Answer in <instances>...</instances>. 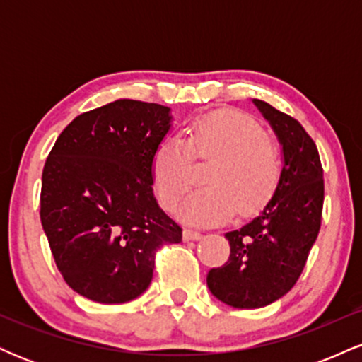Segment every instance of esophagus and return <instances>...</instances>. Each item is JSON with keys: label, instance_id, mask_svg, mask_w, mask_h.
<instances>
[{"label": "esophagus", "instance_id": "obj_1", "mask_svg": "<svg viewBox=\"0 0 362 362\" xmlns=\"http://www.w3.org/2000/svg\"><path fill=\"white\" fill-rule=\"evenodd\" d=\"M201 231L190 230V228H185L184 230V240L185 242H190V240H201Z\"/></svg>", "mask_w": 362, "mask_h": 362}]
</instances>
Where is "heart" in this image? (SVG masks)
I'll use <instances>...</instances> for the list:
<instances>
[{"instance_id":"b5f03b06","label":"heart","mask_w":362,"mask_h":362,"mask_svg":"<svg viewBox=\"0 0 362 362\" xmlns=\"http://www.w3.org/2000/svg\"><path fill=\"white\" fill-rule=\"evenodd\" d=\"M192 158L213 160L204 182L180 207L189 223L218 224L252 214L271 199L281 180L282 153L257 120L233 110L211 112L194 119L184 139L168 136L153 156V180L161 202L175 211L192 175Z\"/></svg>"}]
</instances>
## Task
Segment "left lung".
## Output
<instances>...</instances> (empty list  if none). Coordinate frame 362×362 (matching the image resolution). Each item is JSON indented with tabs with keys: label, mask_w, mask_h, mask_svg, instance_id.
<instances>
[{
	"label": "left lung",
	"mask_w": 362,
	"mask_h": 362,
	"mask_svg": "<svg viewBox=\"0 0 362 362\" xmlns=\"http://www.w3.org/2000/svg\"><path fill=\"white\" fill-rule=\"evenodd\" d=\"M282 146V173L262 213L228 231L230 259L207 274V288L233 308H262L300 279L322 224L323 168L318 149L296 119L253 98Z\"/></svg>",
	"instance_id": "8db88e82"
}]
</instances>
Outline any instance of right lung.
<instances>
[{
    "label": "right lung",
    "instance_id": "add662e5",
    "mask_svg": "<svg viewBox=\"0 0 362 362\" xmlns=\"http://www.w3.org/2000/svg\"><path fill=\"white\" fill-rule=\"evenodd\" d=\"M170 127L168 107L120 98L78 115L45 160L40 221L64 281L91 301L138 298L158 248L182 242L153 194V156Z\"/></svg>",
    "mask_w": 362,
    "mask_h": 362
}]
</instances>
